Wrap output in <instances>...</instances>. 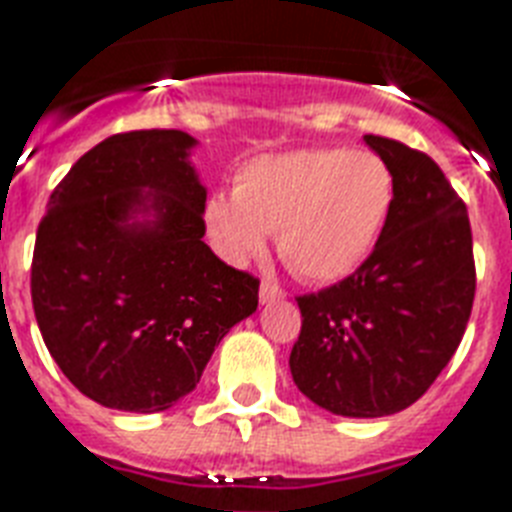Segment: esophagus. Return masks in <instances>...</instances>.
<instances>
[{
	"label": "esophagus",
	"instance_id": "obj_1",
	"mask_svg": "<svg viewBox=\"0 0 512 512\" xmlns=\"http://www.w3.org/2000/svg\"><path fill=\"white\" fill-rule=\"evenodd\" d=\"M281 297H284V292H281L273 281H263V284H260V302H263V305H270V302H276V299Z\"/></svg>",
	"mask_w": 512,
	"mask_h": 512
}]
</instances>
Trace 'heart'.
<instances>
[{
	"label": "heart",
	"mask_w": 512,
	"mask_h": 512,
	"mask_svg": "<svg viewBox=\"0 0 512 512\" xmlns=\"http://www.w3.org/2000/svg\"><path fill=\"white\" fill-rule=\"evenodd\" d=\"M392 205V170L373 152L297 149L244 162L231 194L207 197L205 228L234 265L260 255L276 231L278 255L294 276L331 284L365 263Z\"/></svg>",
	"instance_id": "b5f03b06"
}]
</instances>
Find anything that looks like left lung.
Wrapping results in <instances>:
<instances>
[{
	"label": "left lung",
	"mask_w": 512,
	"mask_h": 512,
	"mask_svg": "<svg viewBox=\"0 0 512 512\" xmlns=\"http://www.w3.org/2000/svg\"><path fill=\"white\" fill-rule=\"evenodd\" d=\"M389 165L394 205L365 263L297 297L302 331L289 355L297 389L347 418L400 413L450 363L476 294L471 220L442 168L402 141L365 136Z\"/></svg>",
	"instance_id": "obj_1"
}]
</instances>
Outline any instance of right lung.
<instances>
[{
    "mask_svg": "<svg viewBox=\"0 0 512 512\" xmlns=\"http://www.w3.org/2000/svg\"><path fill=\"white\" fill-rule=\"evenodd\" d=\"M194 144L165 128L99 141L54 186L36 231L44 344L78 392L112 410H168L257 310L260 281L202 242Z\"/></svg>",
    "mask_w": 512,
    "mask_h": 512,
    "instance_id": "add662e5",
    "label": "right lung"
}]
</instances>
